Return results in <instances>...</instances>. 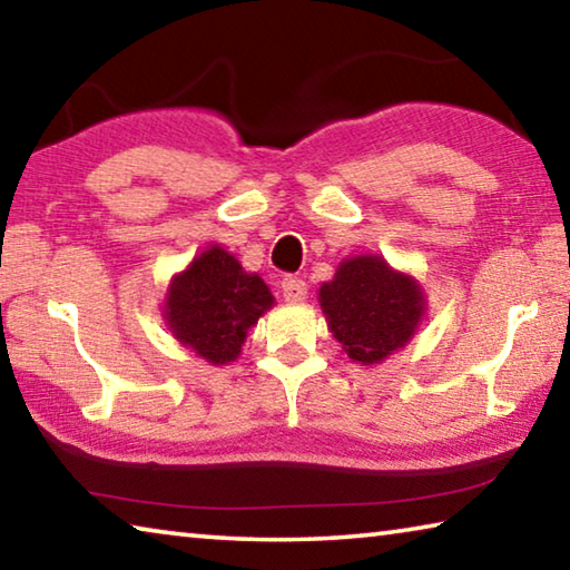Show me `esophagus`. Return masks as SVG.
Instances as JSON below:
<instances>
[{
  "label": "esophagus",
  "instance_id": "34e87169",
  "mask_svg": "<svg viewBox=\"0 0 570 570\" xmlns=\"http://www.w3.org/2000/svg\"><path fill=\"white\" fill-rule=\"evenodd\" d=\"M282 294H284L286 302H292V304L304 302V298H306V284L302 282V278L288 276V278H284V282H282Z\"/></svg>",
  "mask_w": 570,
  "mask_h": 570
}]
</instances>
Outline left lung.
I'll list each match as a JSON object with an SVG mask.
<instances>
[{
	"label": "left lung",
	"instance_id": "left-lung-1",
	"mask_svg": "<svg viewBox=\"0 0 570 570\" xmlns=\"http://www.w3.org/2000/svg\"><path fill=\"white\" fill-rule=\"evenodd\" d=\"M320 306L334 340L360 364H380L417 334L428 294L417 278L380 254L350 256L320 286Z\"/></svg>",
	"mask_w": 570,
	"mask_h": 570
}]
</instances>
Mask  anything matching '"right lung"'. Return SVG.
<instances>
[{"label":"right lung","mask_w":570,"mask_h":570,"mask_svg":"<svg viewBox=\"0 0 570 570\" xmlns=\"http://www.w3.org/2000/svg\"><path fill=\"white\" fill-rule=\"evenodd\" d=\"M274 306L258 274H248L220 244L206 246L170 278L163 320L180 346L208 364L236 362L248 330Z\"/></svg>","instance_id":"obj_1"}]
</instances>
